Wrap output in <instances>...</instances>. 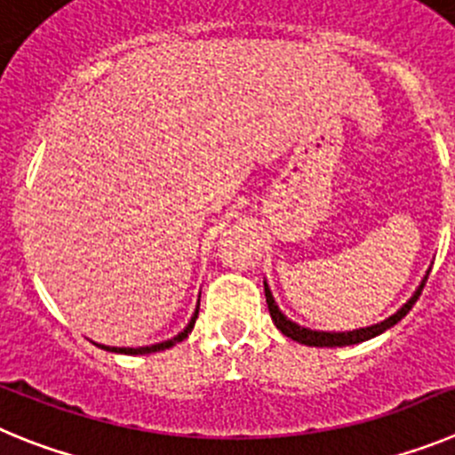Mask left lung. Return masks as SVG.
Instances as JSON below:
<instances>
[{
    "label": "left lung",
    "mask_w": 455,
    "mask_h": 455,
    "mask_svg": "<svg viewBox=\"0 0 455 455\" xmlns=\"http://www.w3.org/2000/svg\"><path fill=\"white\" fill-rule=\"evenodd\" d=\"M427 278L428 276H424V281L419 283V288L415 290V294L408 299L406 304L401 306V308L396 310L395 315H390L387 319H383L380 324L367 326V329L345 331V333H329V331L306 329V326H299L297 322H292V319L285 317V315L278 310L276 301H274L272 290H269L267 281H265V299H267L269 315H272V322L276 324V329L281 331L283 335H288L290 339L299 342V345H306V347H347V345H358V342H365V339H370V338H376V335H380L383 331H387L390 326H395L396 322H401V319L406 317L408 310H411L412 306H415L417 299H419L421 290H424V283H427Z\"/></svg>",
    "instance_id": "8db88e82"
}]
</instances>
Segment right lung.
I'll return each mask as SVG.
<instances>
[{"label": "right lung", "instance_id": "1", "mask_svg": "<svg viewBox=\"0 0 455 455\" xmlns=\"http://www.w3.org/2000/svg\"><path fill=\"white\" fill-rule=\"evenodd\" d=\"M197 315H199V306H197V310H195V315H192L190 322H188V326L181 331V333L174 335V338H172V339H165V342H158V345L138 347V349H126V347H106V345H100V347H101V349H106V351H113V354H131V355H138V354H154V351L170 349V347H174V345H177V342H183V339L188 338V333H190L192 326H195V322H197Z\"/></svg>", "mask_w": 455, "mask_h": 455}]
</instances>
